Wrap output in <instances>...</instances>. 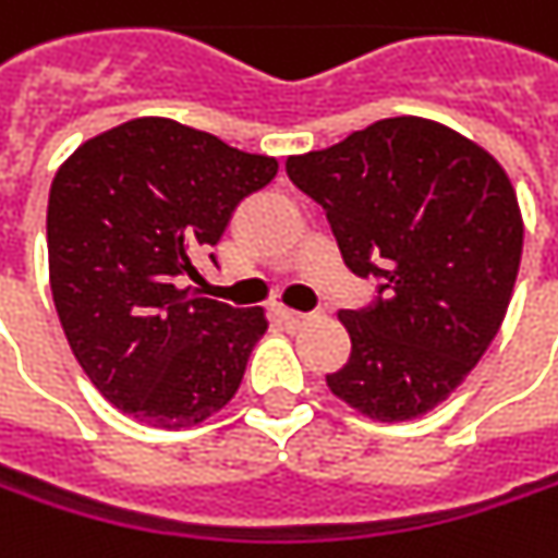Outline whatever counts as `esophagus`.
Wrapping results in <instances>:
<instances>
[{"label": "esophagus", "mask_w": 558, "mask_h": 558, "mask_svg": "<svg viewBox=\"0 0 558 558\" xmlns=\"http://www.w3.org/2000/svg\"><path fill=\"white\" fill-rule=\"evenodd\" d=\"M282 320L289 329H298V326H304L307 320H314V314H304V311H282Z\"/></svg>", "instance_id": "1"}]
</instances>
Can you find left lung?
Segmentation results:
<instances>
[{"label":"left lung","instance_id":"left-lung-1","mask_svg":"<svg viewBox=\"0 0 558 558\" xmlns=\"http://www.w3.org/2000/svg\"><path fill=\"white\" fill-rule=\"evenodd\" d=\"M292 179L326 209L342 260L376 279L339 317L349 361L332 396L376 421L439 404L484 357L521 264V213L502 166L449 128L399 116L289 156Z\"/></svg>","mask_w":558,"mask_h":558}]
</instances>
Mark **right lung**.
Segmentation results:
<instances>
[{"label": "right lung", "instance_id": "1", "mask_svg": "<svg viewBox=\"0 0 558 558\" xmlns=\"http://www.w3.org/2000/svg\"><path fill=\"white\" fill-rule=\"evenodd\" d=\"M279 162L172 119H134L77 147L46 209L49 286L99 392L154 427H191L241 386L260 307L201 298V260ZM219 266L216 254H209Z\"/></svg>", "mask_w": 558, "mask_h": 558}]
</instances>
